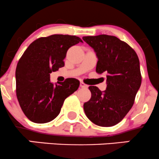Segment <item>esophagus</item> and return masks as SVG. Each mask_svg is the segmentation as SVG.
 Here are the masks:
<instances>
[{"mask_svg":"<svg viewBox=\"0 0 159 159\" xmlns=\"http://www.w3.org/2000/svg\"><path fill=\"white\" fill-rule=\"evenodd\" d=\"M80 87H81V88H88V85L85 84L84 83L81 82V83H80Z\"/></svg>","mask_w":159,"mask_h":159,"instance_id":"obj_1","label":"esophagus"}]
</instances>
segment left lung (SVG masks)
Listing matches in <instances>:
<instances>
[{
    "label": "left lung",
    "mask_w": 159,
    "mask_h": 159,
    "mask_svg": "<svg viewBox=\"0 0 159 159\" xmlns=\"http://www.w3.org/2000/svg\"><path fill=\"white\" fill-rule=\"evenodd\" d=\"M96 52V71L107 75V88L101 91L90 86L91 98L84 103L86 116L100 126H113L125 117L133 107L142 82L139 60L129 46L109 35L82 38Z\"/></svg>",
    "instance_id": "left-lung-1"
}]
</instances>
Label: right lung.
Here are the masks:
<instances>
[{"mask_svg":"<svg viewBox=\"0 0 159 159\" xmlns=\"http://www.w3.org/2000/svg\"><path fill=\"white\" fill-rule=\"evenodd\" d=\"M82 40L69 35L55 34L31 43L16 68V92L26 117L36 123L52 121L59 114L64 101L77 91L80 82L68 78L54 85L50 74L65 66L68 49Z\"/></svg>","mask_w":159,"mask_h":159,"instance_id":"1","label":"right lung"}]
</instances>
